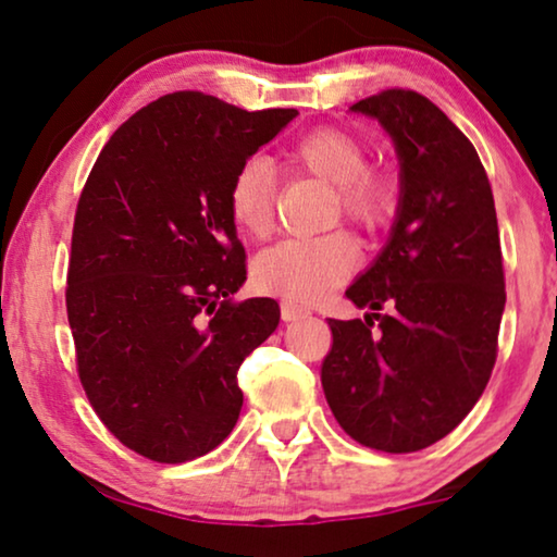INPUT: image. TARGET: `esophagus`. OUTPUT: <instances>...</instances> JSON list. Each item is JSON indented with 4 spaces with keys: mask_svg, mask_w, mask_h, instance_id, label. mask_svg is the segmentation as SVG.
Here are the masks:
<instances>
[{
    "mask_svg": "<svg viewBox=\"0 0 557 557\" xmlns=\"http://www.w3.org/2000/svg\"><path fill=\"white\" fill-rule=\"evenodd\" d=\"M309 311L299 307V304H292V301H284L281 304V319L284 322H299V319H307Z\"/></svg>",
    "mask_w": 557,
    "mask_h": 557,
    "instance_id": "34e87169",
    "label": "esophagus"
}]
</instances>
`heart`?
Returning <instances> with one entry per match:
<instances>
[{"mask_svg": "<svg viewBox=\"0 0 557 557\" xmlns=\"http://www.w3.org/2000/svg\"><path fill=\"white\" fill-rule=\"evenodd\" d=\"M286 164L334 187L342 215L362 227H375L395 208V185L380 172L364 170L368 154L342 128H314L286 149ZM227 215L246 238H265L276 218V182L269 166L248 159L231 174L225 189ZM357 263V250L345 233L292 238L265 248L250 265L261 294L314 304L330 296Z\"/></svg>", "mask_w": 557, "mask_h": 557, "instance_id": "heart-1", "label": "heart"}]
</instances>
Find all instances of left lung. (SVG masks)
<instances>
[{
	"label": "left lung",
	"mask_w": 557,
	"mask_h": 557,
	"mask_svg": "<svg viewBox=\"0 0 557 557\" xmlns=\"http://www.w3.org/2000/svg\"><path fill=\"white\" fill-rule=\"evenodd\" d=\"M349 111L393 139L400 197L391 238L347 288L370 311L330 319L322 387L357 444L410 454L448 436L490 383L507 301L497 210L474 144L429 98L391 88Z\"/></svg>",
	"instance_id": "obj_1"
}]
</instances>
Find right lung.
Returning <instances> with one entry per match:
<instances>
[{"instance_id":"obj_1","label":"right lung","mask_w":557,"mask_h":557,"mask_svg":"<svg viewBox=\"0 0 557 557\" xmlns=\"http://www.w3.org/2000/svg\"><path fill=\"white\" fill-rule=\"evenodd\" d=\"M296 113L162 96L113 132L83 187L65 292L78 375L106 429L151 461L223 444L240 362L278 326L273 299H231L246 250L225 189Z\"/></svg>"}]
</instances>
